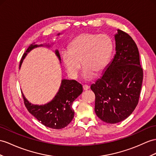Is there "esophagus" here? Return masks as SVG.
Returning a JSON list of instances; mask_svg holds the SVG:
<instances>
[{
  "instance_id": "34e87169",
  "label": "esophagus",
  "mask_w": 156,
  "mask_h": 156,
  "mask_svg": "<svg viewBox=\"0 0 156 156\" xmlns=\"http://www.w3.org/2000/svg\"><path fill=\"white\" fill-rule=\"evenodd\" d=\"M83 90H88L89 89V86L87 85H85L83 86Z\"/></svg>"
}]
</instances>
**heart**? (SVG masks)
Masks as SVG:
<instances>
[{
  "label": "heart",
  "instance_id": "1",
  "mask_svg": "<svg viewBox=\"0 0 156 156\" xmlns=\"http://www.w3.org/2000/svg\"><path fill=\"white\" fill-rule=\"evenodd\" d=\"M114 44L112 39L105 34L85 32L71 41L69 50L61 53V58L67 72L71 77L77 78L83 66V77L90 81L94 73H100L107 67L112 55Z\"/></svg>",
  "mask_w": 156,
  "mask_h": 156
}]
</instances>
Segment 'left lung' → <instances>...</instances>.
<instances>
[{
	"instance_id": "left-lung-1",
	"label": "left lung",
	"mask_w": 156,
	"mask_h": 156,
	"mask_svg": "<svg viewBox=\"0 0 156 156\" xmlns=\"http://www.w3.org/2000/svg\"><path fill=\"white\" fill-rule=\"evenodd\" d=\"M117 31L116 54L102 77L90 86L95 94L96 115L109 124L121 122L134 111L143 81L137 45L128 34Z\"/></svg>"
}]
</instances>
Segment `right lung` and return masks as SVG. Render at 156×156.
<instances>
[{
	"label": "right lung",
	"instance_id": "add662e5",
	"mask_svg": "<svg viewBox=\"0 0 156 156\" xmlns=\"http://www.w3.org/2000/svg\"><path fill=\"white\" fill-rule=\"evenodd\" d=\"M59 33L58 36H59ZM45 46L49 48V44L37 45L34 43L26 49L20 60V68L26 56L33 49ZM55 54L61 62L59 51L56 49ZM83 92V87L75 80L62 79L58 92L54 98L45 105H34L30 102L22 92L24 105L28 112L44 126L54 128L62 129L67 126L74 117V111L72 104Z\"/></svg>",
	"mask_w": 156,
	"mask_h": 156
}]
</instances>
